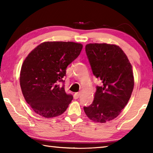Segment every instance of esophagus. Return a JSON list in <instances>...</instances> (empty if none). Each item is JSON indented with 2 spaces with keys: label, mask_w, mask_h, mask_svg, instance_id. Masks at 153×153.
<instances>
[{
  "label": "esophagus",
  "mask_w": 153,
  "mask_h": 153,
  "mask_svg": "<svg viewBox=\"0 0 153 153\" xmlns=\"http://www.w3.org/2000/svg\"><path fill=\"white\" fill-rule=\"evenodd\" d=\"M79 95H80V92H76L75 93L74 95V97L75 99H77L79 97Z\"/></svg>",
  "instance_id": "obj_1"
}]
</instances>
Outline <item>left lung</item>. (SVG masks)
Listing matches in <instances>:
<instances>
[{
    "mask_svg": "<svg viewBox=\"0 0 153 153\" xmlns=\"http://www.w3.org/2000/svg\"><path fill=\"white\" fill-rule=\"evenodd\" d=\"M85 48L92 73L102 85L97 86L94 100L84 107V112L96 122H107L120 115L130 98L134 85L132 67L117 45L88 44Z\"/></svg>",
    "mask_w": 153,
    "mask_h": 153,
    "instance_id": "left-lung-1",
    "label": "left lung"
}]
</instances>
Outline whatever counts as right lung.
Segmentation results:
<instances>
[{
  "mask_svg": "<svg viewBox=\"0 0 153 153\" xmlns=\"http://www.w3.org/2000/svg\"><path fill=\"white\" fill-rule=\"evenodd\" d=\"M83 46L73 42H45L35 48L24 61L20 86L27 103L46 118L63 114L73 99L60 86L66 69L81 53Z\"/></svg>",
  "mask_w": 153,
  "mask_h": 153,
  "instance_id": "obj_1",
  "label": "right lung"
}]
</instances>
